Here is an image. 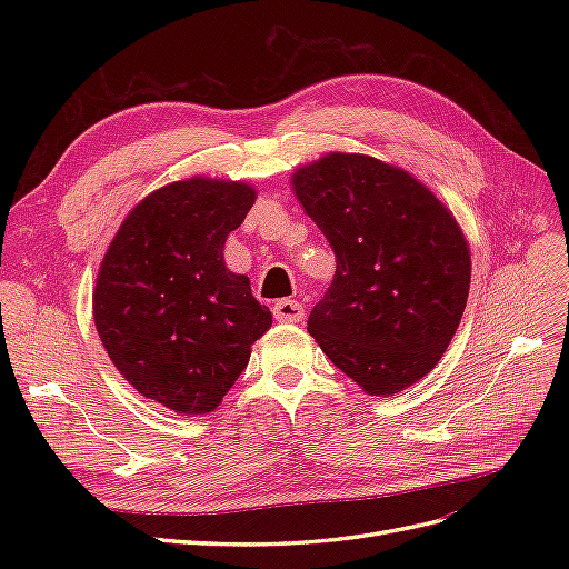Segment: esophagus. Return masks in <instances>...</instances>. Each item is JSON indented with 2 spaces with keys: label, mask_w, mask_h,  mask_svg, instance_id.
Wrapping results in <instances>:
<instances>
[{
  "label": "esophagus",
  "mask_w": 569,
  "mask_h": 569,
  "mask_svg": "<svg viewBox=\"0 0 569 569\" xmlns=\"http://www.w3.org/2000/svg\"><path fill=\"white\" fill-rule=\"evenodd\" d=\"M272 313H274V320H278V322H299L306 316L303 306L299 301H291V299H282V301L274 303Z\"/></svg>",
  "instance_id": "esophagus-1"
}]
</instances>
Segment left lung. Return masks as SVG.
<instances>
[{"label": "left lung", "instance_id": "8db88e82", "mask_svg": "<svg viewBox=\"0 0 569 569\" xmlns=\"http://www.w3.org/2000/svg\"><path fill=\"white\" fill-rule=\"evenodd\" d=\"M291 184L337 258L308 332L372 396L422 380L468 303L470 251L456 218L406 170L360 153H327Z\"/></svg>", "mask_w": 569, "mask_h": 569}]
</instances>
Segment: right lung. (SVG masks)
I'll return each mask as SVG.
<instances>
[{"instance_id":"obj_1","label":"right lung","mask_w":569,"mask_h":569,"mask_svg":"<svg viewBox=\"0 0 569 569\" xmlns=\"http://www.w3.org/2000/svg\"><path fill=\"white\" fill-rule=\"evenodd\" d=\"M253 199L244 182L161 187L130 211L99 268L94 325L109 358L142 396L182 416L216 410L272 325L249 278L222 261Z\"/></svg>"}]
</instances>
